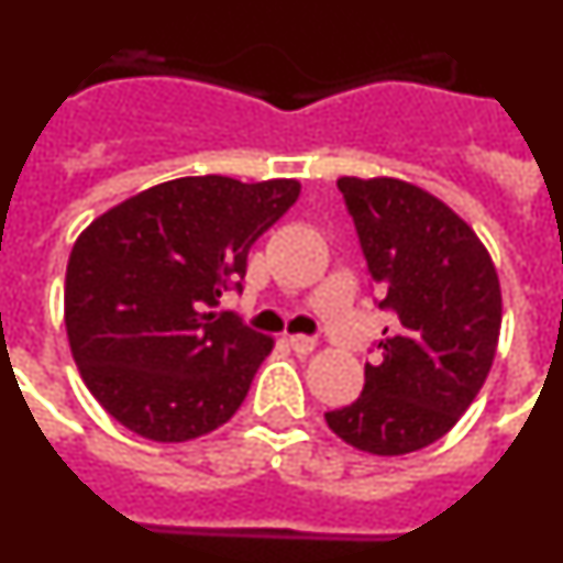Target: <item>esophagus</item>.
<instances>
[{"instance_id": "34e87169", "label": "esophagus", "mask_w": 563, "mask_h": 563, "mask_svg": "<svg viewBox=\"0 0 563 563\" xmlns=\"http://www.w3.org/2000/svg\"><path fill=\"white\" fill-rule=\"evenodd\" d=\"M290 346L298 352V355H310L318 346V341L312 335H290Z\"/></svg>"}]
</instances>
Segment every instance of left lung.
I'll return each mask as SVG.
<instances>
[{
  "label": "left lung",
  "instance_id": "8db88e82",
  "mask_svg": "<svg viewBox=\"0 0 563 563\" xmlns=\"http://www.w3.org/2000/svg\"><path fill=\"white\" fill-rule=\"evenodd\" d=\"M338 188L375 305L395 327L375 341L361 397L327 411V426L366 454H411L449 434L479 395L499 343V276L476 233L429 191L391 177H341Z\"/></svg>",
  "mask_w": 563,
  "mask_h": 563
}]
</instances>
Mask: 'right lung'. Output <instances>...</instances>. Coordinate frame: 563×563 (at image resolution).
<instances>
[{"label": "right lung", "instance_id": "right-lung-1", "mask_svg": "<svg viewBox=\"0 0 563 563\" xmlns=\"http://www.w3.org/2000/svg\"><path fill=\"white\" fill-rule=\"evenodd\" d=\"M296 180L180 177L98 217L69 253L64 324L87 389L134 434L186 442L245 400L273 341L213 312Z\"/></svg>", "mask_w": 563, "mask_h": 563}]
</instances>
